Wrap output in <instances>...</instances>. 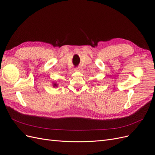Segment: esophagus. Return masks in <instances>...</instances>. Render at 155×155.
Listing matches in <instances>:
<instances>
[{
  "mask_svg": "<svg viewBox=\"0 0 155 155\" xmlns=\"http://www.w3.org/2000/svg\"><path fill=\"white\" fill-rule=\"evenodd\" d=\"M81 69V67H78L75 68V70H76V71H80Z\"/></svg>",
  "mask_w": 155,
  "mask_h": 155,
  "instance_id": "34e87169",
  "label": "esophagus"
}]
</instances>
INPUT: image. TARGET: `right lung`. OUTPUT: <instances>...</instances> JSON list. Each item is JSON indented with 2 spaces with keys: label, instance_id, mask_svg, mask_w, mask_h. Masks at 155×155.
<instances>
[{
  "label": "right lung",
  "instance_id": "right-lung-1",
  "mask_svg": "<svg viewBox=\"0 0 155 155\" xmlns=\"http://www.w3.org/2000/svg\"><path fill=\"white\" fill-rule=\"evenodd\" d=\"M53 86H54V87H58V84H56V83H54V85H53Z\"/></svg>",
  "mask_w": 155,
  "mask_h": 155
}]
</instances>
